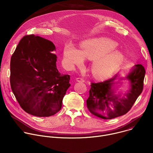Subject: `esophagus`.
<instances>
[{
  "label": "esophagus",
  "mask_w": 153,
  "mask_h": 153,
  "mask_svg": "<svg viewBox=\"0 0 153 153\" xmlns=\"http://www.w3.org/2000/svg\"><path fill=\"white\" fill-rule=\"evenodd\" d=\"M76 80L79 82H85V79L83 78H81V77L76 78Z\"/></svg>",
  "instance_id": "1"
}]
</instances>
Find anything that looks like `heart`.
Returning <instances> with one entry per match:
<instances>
[{"instance_id": "obj_1", "label": "heart", "mask_w": 153, "mask_h": 153, "mask_svg": "<svg viewBox=\"0 0 153 153\" xmlns=\"http://www.w3.org/2000/svg\"><path fill=\"white\" fill-rule=\"evenodd\" d=\"M116 47L115 42L106 38L92 39L83 42L81 51L68 44L64 49V60L69 65H74L82 62L83 56L89 59H94L91 65L93 75L97 79L105 80L110 77L123 62V54L113 51Z\"/></svg>"}]
</instances>
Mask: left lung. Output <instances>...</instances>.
Returning <instances> with one entry per match:
<instances>
[{
    "instance_id": "left-lung-1",
    "label": "left lung",
    "mask_w": 153,
    "mask_h": 153,
    "mask_svg": "<svg viewBox=\"0 0 153 153\" xmlns=\"http://www.w3.org/2000/svg\"><path fill=\"white\" fill-rule=\"evenodd\" d=\"M145 74L144 67L137 64L125 78H121L128 80L131 84L129 91L122 96L115 94L112 89L117 74L103 82H91L90 96L86 100L87 108L91 113L103 119H111L125 114L143 91Z\"/></svg>"
}]
</instances>
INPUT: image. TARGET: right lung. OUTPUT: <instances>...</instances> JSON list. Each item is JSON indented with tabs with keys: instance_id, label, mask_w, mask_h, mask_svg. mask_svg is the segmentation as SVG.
Listing matches in <instances>:
<instances>
[{
	"instance_id": "1",
	"label": "right lung",
	"mask_w": 153,
	"mask_h": 153,
	"mask_svg": "<svg viewBox=\"0 0 153 153\" xmlns=\"http://www.w3.org/2000/svg\"><path fill=\"white\" fill-rule=\"evenodd\" d=\"M55 48L48 40L26 35L11 56V90L20 107L30 114L49 117L56 114L71 85L70 76L57 69Z\"/></svg>"
}]
</instances>
